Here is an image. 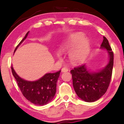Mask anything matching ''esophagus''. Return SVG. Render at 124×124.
<instances>
[{
    "mask_svg": "<svg viewBox=\"0 0 124 124\" xmlns=\"http://www.w3.org/2000/svg\"><path fill=\"white\" fill-rule=\"evenodd\" d=\"M68 68L66 67H64L62 69V72H68Z\"/></svg>",
    "mask_w": 124,
    "mask_h": 124,
    "instance_id": "1",
    "label": "esophagus"
}]
</instances>
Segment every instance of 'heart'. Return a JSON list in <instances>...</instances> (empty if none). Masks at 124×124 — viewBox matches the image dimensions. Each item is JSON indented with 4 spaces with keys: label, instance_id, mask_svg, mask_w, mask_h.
I'll return each instance as SVG.
<instances>
[{
    "label": "heart",
    "instance_id": "b5f03b06",
    "mask_svg": "<svg viewBox=\"0 0 124 124\" xmlns=\"http://www.w3.org/2000/svg\"><path fill=\"white\" fill-rule=\"evenodd\" d=\"M69 53V58L74 63H81L87 58L90 51V45L87 39L82 33L72 35L69 40L61 47V52H65L74 46Z\"/></svg>",
    "mask_w": 124,
    "mask_h": 124
}]
</instances>
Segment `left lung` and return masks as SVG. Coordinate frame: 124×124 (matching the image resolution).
<instances>
[{"label": "left lung", "mask_w": 124, "mask_h": 124, "mask_svg": "<svg viewBox=\"0 0 124 124\" xmlns=\"http://www.w3.org/2000/svg\"><path fill=\"white\" fill-rule=\"evenodd\" d=\"M101 48L108 51L109 61L106 67L98 72H90L85 64L74 68L70 70L73 86L79 98L87 102H93L100 99L106 93L112 74L113 52L105 37Z\"/></svg>", "instance_id": "8db88e82"}]
</instances>
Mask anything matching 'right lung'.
I'll use <instances>...</instances> for the list:
<instances>
[{
  "label": "right lung",
  "instance_id": "1",
  "mask_svg": "<svg viewBox=\"0 0 124 124\" xmlns=\"http://www.w3.org/2000/svg\"><path fill=\"white\" fill-rule=\"evenodd\" d=\"M29 31L15 48L23 43L28 36ZM12 72L21 92L25 98L30 102L38 106H44L48 104L53 99L56 90L57 81L61 70L53 73H47L43 77L35 81H28L20 78L11 66Z\"/></svg>",
  "mask_w": 124,
  "mask_h": 124
}]
</instances>
